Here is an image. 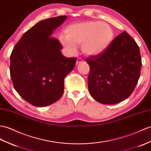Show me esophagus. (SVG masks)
<instances>
[{"instance_id":"obj_1","label":"esophagus","mask_w":151,"mask_h":151,"mask_svg":"<svg viewBox=\"0 0 151 151\" xmlns=\"http://www.w3.org/2000/svg\"><path fill=\"white\" fill-rule=\"evenodd\" d=\"M83 62V60L82 58H79L77 59L76 64V65H78L79 64H80V63H82Z\"/></svg>"}]
</instances>
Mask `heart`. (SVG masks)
Here are the masks:
<instances>
[{
	"mask_svg": "<svg viewBox=\"0 0 151 151\" xmlns=\"http://www.w3.org/2000/svg\"><path fill=\"white\" fill-rule=\"evenodd\" d=\"M65 37L59 40L69 53L76 51V45L82 44V50L87 56H97L109 46L113 39V29L109 24L97 21H86L73 24L64 30Z\"/></svg>",
	"mask_w": 151,
	"mask_h": 151,
	"instance_id": "b5f03b06",
	"label": "heart"
}]
</instances>
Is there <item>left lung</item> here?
<instances>
[{
    "label": "left lung",
    "instance_id": "obj_1",
    "mask_svg": "<svg viewBox=\"0 0 151 151\" xmlns=\"http://www.w3.org/2000/svg\"><path fill=\"white\" fill-rule=\"evenodd\" d=\"M90 67L88 88L99 103L115 104L131 95L140 76L142 60L138 44L124 31L102 53L86 58Z\"/></svg>",
    "mask_w": 151,
    "mask_h": 151
}]
</instances>
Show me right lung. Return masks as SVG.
<instances>
[{
    "label": "right lung",
    "instance_id": "right-lung-1",
    "mask_svg": "<svg viewBox=\"0 0 151 151\" xmlns=\"http://www.w3.org/2000/svg\"><path fill=\"white\" fill-rule=\"evenodd\" d=\"M66 18L58 16L36 24L24 33L10 56L14 88L34 106H47L60 99L65 76L75 65L77 58L64 57L62 44L51 37Z\"/></svg>",
    "mask_w": 151,
    "mask_h": 151
}]
</instances>
